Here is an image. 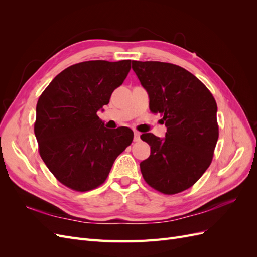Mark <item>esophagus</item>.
<instances>
[{
	"label": "esophagus",
	"mask_w": 257,
	"mask_h": 257,
	"mask_svg": "<svg viewBox=\"0 0 257 257\" xmlns=\"http://www.w3.org/2000/svg\"><path fill=\"white\" fill-rule=\"evenodd\" d=\"M139 139H141V133H139V132H137V131H135L134 132V141L138 142Z\"/></svg>",
	"instance_id": "obj_1"
}]
</instances>
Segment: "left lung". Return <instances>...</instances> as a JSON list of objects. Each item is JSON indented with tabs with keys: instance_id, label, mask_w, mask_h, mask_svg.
Returning a JSON list of instances; mask_svg holds the SVG:
<instances>
[{
	"instance_id": "obj_1",
	"label": "left lung",
	"mask_w": 257,
	"mask_h": 257,
	"mask_svg": "<svg viewBox=\"0 0 257 257\" xmlns=\"http://www.w3.org/2000/svg\"><path fill=\"white\" fill-rule=\"evenodd\" d=\"M132 68L149 96L150 110L162 116L165 137L141 136L149 158L141 162L146 182L157 191L180 193L203 176L219 138L215 99L186 69L165 62L132 61Z\"/></svg>"
}]
</instances>
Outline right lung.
<instances>
[{"label": "right lung", "mask_w": 257, "mask_h": 257, "mask_svg": "<svg viewBox=\"0 0 257 257\" xmlns=\"http://www.w3.org/2000/svg\"><path fill=\"white\" fill-rule=\"evenodd\" d=\"M130 69L131 60L81 62L54 77L38 98L34 134L40 154L67 188H97L133 141L131 128H106L97 115Z\"/></svg>", "instance_id": "obj_1"}]
</instances>
